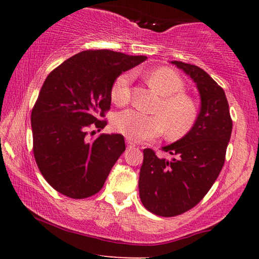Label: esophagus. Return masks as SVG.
Wrapping results in <instances>:
<instances>
[{"label": "esophagus", "mask_w": 259, "mask_h": 259, "mask_svg": "<svg viewBox=\"0 0 259 259\" xmlns=\"http://www.w3.org/2000/svg\"><path fill=\"white\" fill-rule=\"evenodd\" d=\"M126 143H127V147H128V148L136 147V143H134V141H132V140H130V139H126Z\"/></svg>", "instance_id": "esophagus-1"}]
</instances>
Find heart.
I'll use <instances>...</instances> for the list:
<instances>
[{"label": "heart", "instance_id": "obj_1", "mask_svg": "<svg viewBox=\"0 0 259 259\" xmlns=\"http://www.w3.org/2000/svg\"><path fill=\"white\" fill-rule=\"evenodd\" d=\"M132 73H122L116 77L111 87V99L115 105L122 106L130 101ZM151 87L162 95L158 105V114H146L137 109H126L118 113L113 126L130 140L143 141L158 138L166 130L168 139H178L189 132L196 123L197 105L184 94L185 84L172 69L161 67L147 74Z\"/></svg>", "mask_w": 259, "mask_h": 259}]
</instances>
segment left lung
I'll list each match as a JSON object with an SVG mask.
<instances>
[{
    "mask_svg": "<svg viewBox=\"0 0 259 259\" xmlns=\"http://www.w3.org/2000/svg\"><path fill=\"white\" fill-rule=\"evenodd\" d=\"M194 81L200 95L196 123L176 143L162 147L172 159L144 150L139 176L141 203L152 213L175 217L191 210L221 173L232 132L225 92L198 66L172 61Z\"/></svg>",
    "mask_w": 259,
    "mask_h": 259,
    "instance_id": "left-lung-1",
    "label": "left lung"
}]
</instances>
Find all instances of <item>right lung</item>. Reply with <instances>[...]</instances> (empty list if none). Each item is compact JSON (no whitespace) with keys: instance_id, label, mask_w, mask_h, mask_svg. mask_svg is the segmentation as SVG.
<instances>
[{"instance_id":"add662e5","label":"right lung","mask_w":259,"mask_h":259,"mask_svg":"<svg viewBox=\"0 0 259 259\" xmlns=\"http://www.w3.org/2000/svg\"><path fill=\"white\" fill-rule=\"evenodd\" d=\"M146 59L108 49L83 51L45 80L31 111L33 152L44 178L63 196L83 199L98 193L126 150L121 134L93 140L87 134L107 125L98 116L111 108L114 80Z\"/></svg>"}]
</instances>
